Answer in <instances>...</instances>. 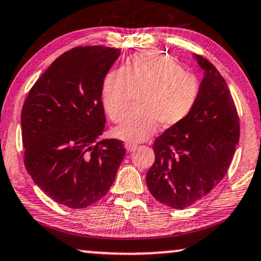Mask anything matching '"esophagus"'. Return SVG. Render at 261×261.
I'll return each instance as SVG.
<instances>
[{
	"label": "esophagus",
	"mask_w": 261,
	"mask_h": 261,
	"mask_svg": "<svg viewBox=\"0 0 261 261\" xmlns=\"http://www.w3.org/2000/svg\"><path fill=\"white\" fill-rule=\"evenodd\" d=\"M125 148H126V150L128 153H131V151H134L136 149L137 146H135V144H131V143H125Z\"/></svg>",
	"instance_id": "1"
}]
</instances>
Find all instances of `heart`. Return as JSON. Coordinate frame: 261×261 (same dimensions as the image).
<instances>
[{"label":"heart","instance_id":"b5f03b06","mask_svg":"<svg viewBox=\"0 0 261 261\" xmlns=\"http://www.w3.org/2000/svg\"><path fill=\"white\" fill-rule=\"evenodd\" d=\"M200 82L184 72L172 58L156 50L136 53L123 68L110 72L101 89L103 110L113 121L126 112L134 94L138 112L127 114L113 135L127 143L146 141L161 127L180 124L191 114L200 97Z\"/></svg>","mask_w":261,"mask_h":261}]
</instances>
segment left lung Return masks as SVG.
Returning a JSON list of instances; mask_svg holds the SVG:
<instances>
[{"instance_id":"obj_1","label":"left lung","mask_w":261,"mask_h":261,"mask_svg":"<svg viewBox=\"0 0 261 261\" xmlns=\"http://www.w3.org/2000/svg\"><path fill=\"white\" fill-rule=\"evenodd\" d=\"M203 71L200 97L186 120L154 142L155 161L146 182L159 202L174 210L191 206L225 176L240 140V121L230 90L208 60L193 55Z\"/></svg>"}]
</instances>
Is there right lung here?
<instances>
[{"mask_svg": "<svg viewBox=\"0 0 261 261\" xmlns=\"http://www.w3.org/2000/svg\"><path fill=\"white\" fill-rule=\"evenodd\" d=\"M120 49L77 47L60 55L30 90L21 111L25 167L47 195L70 208L102 199L125 156L103 138L105 78Z\"/></svg>", "mask_w": 261, "mask_h": 261, "instance_id": "add662e5", "label": "right lung"}]
</instances>
